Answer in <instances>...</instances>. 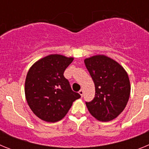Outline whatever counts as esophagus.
I'll return each instance as SVG.
<instances>
[{"label":"esophagus","mask_w":149,"mask_h":149,"mask_svg":"<svg viewBox=\"0 0 149 149\" xmlns=\"http://www.w3.org/2000/svg\"><path fill=\"white\" fill-rule=\"evenodd\" d=\"M79 94L81 95V96H83V95H84V90H83V89H81V90L79 91Z\"/></svg>","instance_id":"obj_1"}]
</instances>
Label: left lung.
Masks as SVG:
<instances>
[{
	"mask_svg": "<svg viewBox=\"0 0 149 149\" xmlns=\"http://www.w3.org/2000/svg\"><path fill=\"white\" fill-rule=\"evenodd\" d=\"M95 87V98L86 105L97 120L109 122L125 108L131 93V84L125 68L105 55L84 60Z\"/></svg>",
	"mask_w": 149,
	"mask_h": 149,
	"instance_id": "1",
	"label": "left lung"
}]
</instances>
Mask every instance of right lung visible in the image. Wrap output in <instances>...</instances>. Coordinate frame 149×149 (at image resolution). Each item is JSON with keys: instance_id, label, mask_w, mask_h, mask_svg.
<instances>
[{"instance_id": "1", "label": "right lung", "mask_w": 149, "mask_h": 149, "mask_svg": "<svg viewBox=\"0 0 149 149\" xmlns=\"http://www.w3.org/2000/svg\"><path fill=\"white\" fill-rule=\"evenodd\" d=\"M73 57L50 54L30 67L25 80L26 100L30 108L39 119L56 122L63 119L72 104L81 98L73 92L64 77L65 68Z\"/></svg>"}]
</instances>
